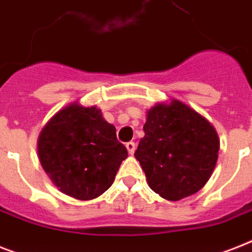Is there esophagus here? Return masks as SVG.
I'll return each mask as SVG.
<instances>
[{
    "label": "esophagus",
    "instance_id": "obj_1",
    "mask_svg": "<svg viewBox=\"0 0 252 252\" xmlns=\"http://www.w3.org/2000/svg\"><path fill=\"white\" fill-rule=\"evenodd\" d=\"M126 147L130 155H132L133 153H134V150H136V145H134V142H126Z\"/></svg>",
    "mask_w": 252,
    "mask_h": 252
}]
</instances>
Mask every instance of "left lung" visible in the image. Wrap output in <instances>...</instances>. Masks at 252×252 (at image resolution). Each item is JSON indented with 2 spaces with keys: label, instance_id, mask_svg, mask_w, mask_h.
<instances>
[{
  "label": "left lung",
  "instance_id": "obj_1",
  "mask_svg": "<svg viewBox=\"0 0 252 252\" xmlns=\"http://www.w3.org/2000/svg\"><path fill=\"white\" fill-rule=\"evenodd\" d=\"M134 157L155 193L180 200L197 193L214 172L220 149L214 126L183 102L158 103L147 112Z\"/></svg>",
  "mask_w": 252,
  "mask_h": 252
}]
</instances>
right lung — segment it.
I'll use <instances>...</instances> for the list:
<instances>
[{
    "label": "right lung",
    "mask_w": 252,
    "mask_h": 252,
    "mask_svg": "<svg viewBox=\"0 0 252 252\" xmlns=\"http://www.w3.org/2000/svg\"><path fill=\"white\" fill-rule=\"evenodd\" d=\"M126 157L115 126L94 106H67L38 137V158L45 172L62 193L80 200L105 193Z\"/></svg>",
    "instance_id": "add662e5"
}]
</instances>
